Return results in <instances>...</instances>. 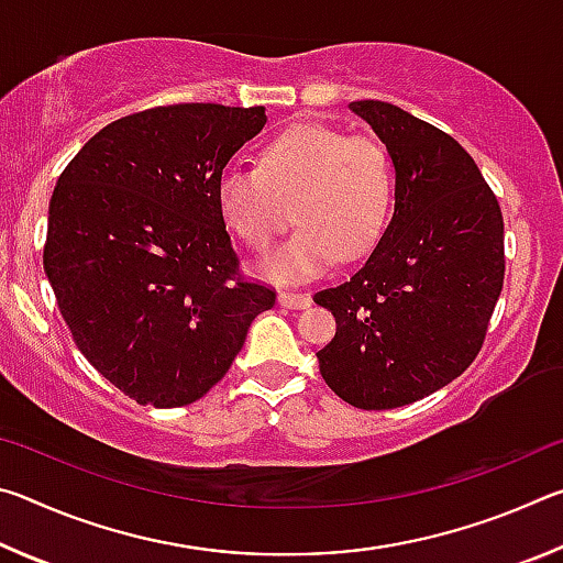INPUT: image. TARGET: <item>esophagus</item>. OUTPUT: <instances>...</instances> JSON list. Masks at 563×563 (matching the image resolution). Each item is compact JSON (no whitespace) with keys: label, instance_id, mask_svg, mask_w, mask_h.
Masks as SVG:
<instances>
[{"label":"esophagus","instance_id":"34e87169","mask_svg":"<svg viewBox=\"0 0 563 563\" xmlns=\"http://www.w3.org/2000/svg\"><path fill=\"white\" fill-rule=\"evenodd\" d=\"M278 302L283 305V308H288V310H305V308H310V295H305V292H295V290H283L280 295H278Z\"/></svg>","mask_w":563,"mask_h":563}]
</instances>
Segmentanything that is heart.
<instances>
[{"mask_svg":"<svg viewBox=\"0 0 563 563\" xmlns=\"http://www.w3.org/2000/svg\"><path fill=\"white\" fill-rule=\"evenodd\" d=\"M393 198V161L377 139L322 123H295L261 154V166H233L218 180L225 223L253 247L271 251L292 218L300 228L268 263L278 278L316 275L367 253L383 233ZM296 213H291V208Z\"/></svg>","mask_w":563,"mask_h":563,"instance_id":"heart-1","label":"heart"}]
</instances>
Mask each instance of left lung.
<instances>
[{
    "label": "left lung",
    "instance_id": "obj_1",
    "mask_svg": "<svg viewBox=\"0 0 563 563\" xmlns=\"http://www.w3.org/2000/svg\"><path fill=\"white\" fill-rule=\"evenodd\" d=\"M395 164V216L350 278L316 292L338 322L320 375L357 409L417 402L479 355L504 285V218L450 133L387 101H352Z\"/></svg>",
    "mask_w": 563,
    "mask_h": 563
}]
</instances>
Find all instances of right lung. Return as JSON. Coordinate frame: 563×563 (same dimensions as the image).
Returning <instances> with one entry per match:
<instances>
[{
    "mask_svg": "<svg viewBox=\"0 0 563 563\" xmlns=\"http://www.w3.org/2000/svg\"><path fill=\"white\" fill-rule=\"evenodd\" d=\"M265 121L221 103L129 113L56 180L44 273L81 355L139 405L201 399L275 305L241 273L218 206L225 164Z\"/></svg>",
    "mask_w": 563,
    "mask_h": 563,
    "instance_id": "right-lung-1",
    "label": "right lung"
}]
</instances>
